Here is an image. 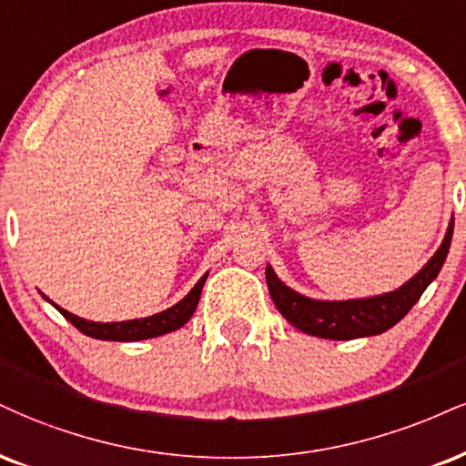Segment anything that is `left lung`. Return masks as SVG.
Here are the masks:
<instances>
[{
    "instance_id": "8db88e82",
    "label": "left lung",
    "mask_w": 466,
    "mask_h": 466,
    "mask_svg": "<svg viewBox=\"0 0 466 466\" xmlns=\"http://www.w3.org/2000/svg\"><path fill=\"white\" fill-rule=\"evenodd\" d=\"M453 237V217L447 226L441 248L434 251L419 273L403 282L400 289L389 293L360 297V299H312L297 293L276 276L271 265H267V287L273 304L290 325L304 334L329 340H351L362 336H378L400 323L417 304L423 290L434 282L445 265Z\"/></svg>"
}]
</instances>
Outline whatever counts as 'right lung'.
<instances>
[{
	"instance_id": "right-lung-1",
	"label": "right lung",
	"mask_w": 466,
	"mask_h": 466,
	"mask_svg": "<svg viewBox=\"0 0 466 466\" xmlns=\"http://www.w3.org/2000/svg\"><path fill=\"white\" fill-rule=\"evenodd\" d=\"M206 278H208V273H206V276H201L199 282L195 284V287L190 289L187 295H184V299H179L176 306L167 308V310H162V312H156V315H151V317L130 319V321H108V323L86 321V319L71 315L69 310H65V308H60L58 304H54L49 297H45L43 293L41 295L56 308V310L60 312V315L66 319V321H71L73 325H76L82 334L91 336V339H99V340H119V343H132V340L156 339V336L176 332V329L182 328V325L187 323L190 317H193L195 308H198V304H199V295H201V289H204Z\"/></svg>"
}]
</instances>
